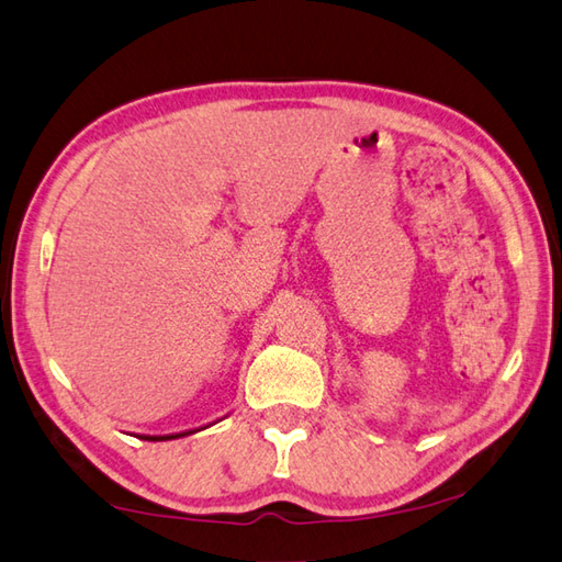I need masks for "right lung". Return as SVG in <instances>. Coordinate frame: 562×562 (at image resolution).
I'll return each mask as SVG.
<instances>
[{
	"label": "right lung",
	"instance_id": "add662e5",
	"mask_svg": "<svg viewBox=\"0 0 562 562\" xmlns=\"http://www.w3.org/2000/svg\"><path fill=\"white\" fill-rule=\"evenodd\" d=\"M194 431H182V434H168V436H143L138 434V438H143V441H172V438H182V436H190Z\"/></svg>",
	"mask_w": 562,
	"mask_h": 562
}]
</instances>
